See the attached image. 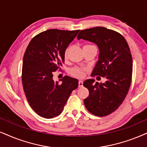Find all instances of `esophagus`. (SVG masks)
Returning a JSON list of instances; mask_svg holds the SVG:
<instances>
[{
	"mask_svg": "<svg viewBox=\"0 0 147 147\" xmlns=\"http://www.w3.org/2000/svg\"><path fill=\"white\" fill-rule=\"evenodd\" d=\"M83 81H81V80H80V81H79V87H83Z\"/></svg>",
	"mask_w": 147,
	"mask_h": 147,
	"instance_id": "34e87169",
	"label": "esophagus"
}]
</instances>
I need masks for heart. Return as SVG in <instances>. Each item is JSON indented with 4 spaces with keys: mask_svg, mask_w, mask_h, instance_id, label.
Instances as JSON below:
<instances>
[{
    "mask_svg": "<svg viewBox=\"0 0 147 147\" xmlns=\"http://www.w3.org/2000/svg\"><path fill=\"white\" fill-rule=\"evenodd\" d=\"M67 52H68V49H66L64 53V56L66 57L67 56ZM70 72H71L72 75H75L76 77H82L83 75H84V70H83L82 68H77V67L72 68Z\"/></svg>",
    "mask_w": 147,
    "mask_h": 147,
    "instance_id": "1",
    "label": "heart"
}]
</instances>
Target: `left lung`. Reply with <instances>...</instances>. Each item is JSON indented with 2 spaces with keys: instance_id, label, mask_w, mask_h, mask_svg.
Returning <instances> with one entry per match:
<instances>
[{
  "instance_id": "left-lung-1",
  "label": "left lung",
  "mask_w": 147,
  "mask_h": 147,
  "mask_svg": "<svg viewBox=\"0 0 147 147\" xmlns=\"http://www.w3.org/2000/svg\"><path fill=\"white\" fill-rule=\"evenodd\" d=\"M95 43L99 49L98 60L92 75L105 77V83L94 79L83 82L90 94L84 100L87 111L99 117L118 109L127 95L132 75V57L127 42L119 33L104 27L81 30L77 39Z\"/></svg>"
}]
</instances>
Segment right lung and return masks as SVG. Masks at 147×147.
Listing matches in <instances>:
<instances>
[{"label":"right lung","mask_w":147,"mask_h":147,"mask_svg":"<svg viewBox=\"0 0 147 147\" xmlns=\"http://www.w3.org/2000/svg\"><path fill=\"white\" fill-rule=\"evenodd\" d=\"M79 30L67 31L51 29L37 34L30 42L24 55L22 84L30 106L38 115L50 119L58 116L72 91L77 88V79L65 76L59 84L53 72L64 62L66 48Z\"/></svg>","instance_id":"1"}]
</instances>
